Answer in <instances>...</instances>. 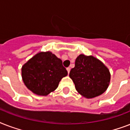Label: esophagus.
Here are the masks:
<instances>
[{
    "instance_id": "obj_1",
    "label": "esophagus",
    "mask_w": 130,
    "mask_h": 130,
    "mask_svg": "<svg viewBox=\"0 0 130 130\" xmlns=\"http://www.w3.org/2000/svg\"><path fill=\"white\" fill-rule=\"evenodd\" d=\"M70 70H71V68H70V67H67V72H68V73H69V72H70Z\"/></svg>"
}]
</instances>
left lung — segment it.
I'll return each mask as SVG.
<instances>
[{"label":"left lung","mask_w":130,"mask_h":130,"mask_svg":"<svg viewBox=\"0 0 130 130\" xmlns=\"http://www.w3.org/2000/svg\"><path fill=\"white\" fill-rule=\"evenodd\" d=\"M76 90L87 99L104 93L109 85L111 75L106 66L92 56L79 55L69 73Z\"/></svg>","instance_id":"left-lung-1"}]
</instances>
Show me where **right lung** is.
<instances>
[{"mask_svg":"<svg viewBox=\"0 0 130 130\" xmlns=\"http://www.w3.org/2000/svg\"><path fill=\"white\" fill-rule=\"evenodd\" d=\"M67 75L62 61L49 51L36 54L21 68L25 85L40 96H46L55 90L61 79Z\"/></svg>","mask_w":130,"mask_h":130,"instance_id":"obj_1","label":"right lung"}]
</instances>
